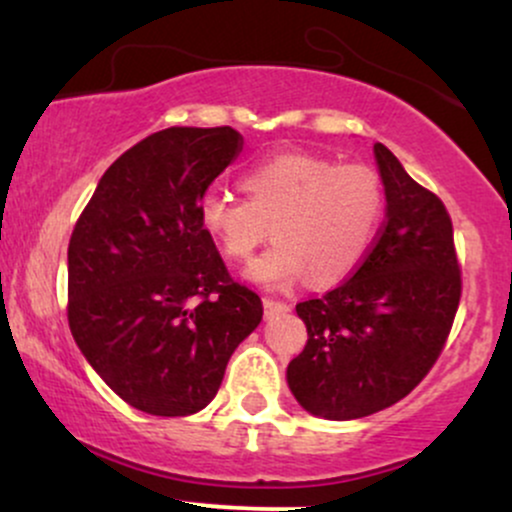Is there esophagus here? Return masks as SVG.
<instances>
[{
    "label": "esophagus",
    "instance_id": "34e87169",
    "mask_svg": "<svg viewBox=\"0 0 512 512\" xmlns=\"http://www.w3.org/2000/svg\"><path fill=\"white\" fill-rule=\"evenodd\" d=\"M262 305H264V315H267V317L284 315V313H289V310H291V305H289V303H284V301H274V298H264Z\"/></svg>",
    "mask_w": 512,
    "mask_h": 512
}]
</instances>
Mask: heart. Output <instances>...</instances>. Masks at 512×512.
Returning <instances> with one entry per match:
<instances>
[{"mask_svg": "<svg viewBox=\"0 0 512 512\" xmlns=\"http://www.w3.org/2000/svg\"><path fill=\"white\" fill-rule=\"evenodd\" d=\"M250 199L211 190L199 199V221L223 255L245 262L269 236L276 243L248 276L267 289L296 281L334 284L363 262L383 216V187L366 166L281 154L255 163L243 180Z\"/></svg>", "mask_w": 512, "mask_h": 512, "instance_id": "b5f03b06", "label": "heart"}]
</instances>
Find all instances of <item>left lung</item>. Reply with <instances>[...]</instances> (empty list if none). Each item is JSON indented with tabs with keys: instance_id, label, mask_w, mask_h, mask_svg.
<instances>
[{
	"instance_id": "left-lung-1",
	"label": "left lung",
	"mask_w": 512,
	"mask_h": 512,
	"mask_svg": "<svg viewBox=\"0 0 512 512\" xmlns=\"http://www.w3.org/2000/svg\"><path fill=\"white\" fill-rule=\"evenodd\" d=\"M385 223L349 281L296 305L308 342L286 383L308 414L351 421L407 397L443 351L462 281L443 202L373 146Z\"/></svg>"
}]
</instances>
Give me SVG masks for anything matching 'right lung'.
Masks as SVG:
<instances>
[{
    "mask_svg": "<svg viewBox=\"0 0 512 512\" xmlns=\"http://www.w3.org/2000/svg\"><path fill=\"white\" fill-rule=\"evenodd\" d=\"M243 149L231 127H170L98 180L69 240V330L129 407L190 416L219 392L228 358L262 322L228 276L199 199Z\"/></svg>",
    "mask_w": 512,
    "mask_h": 512,
    "instance_id": "add662e5",
    "label": "right lung"
}]
</instances>
